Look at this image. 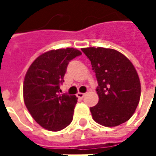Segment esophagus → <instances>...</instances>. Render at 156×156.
I'll return each instance as SVG.
<instances>
[{
  "label": "esophagus",
  "instance_id": "34e87169",
  "mask_svg": "<svg viewBox=\"0 0 156 156\" xmlns=\"http://www.w3.org/2000/svg\"><path fill=\"white\" fill-rule=\"evenodd\" d=\"M85 94H83V93H78V94H77V97L79 98H83Z\"/></svg>",
  "mask_w": 156,
  "mask_h": 156
}]
</instances>
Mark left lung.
Masks as SVG:
<instances>
[{"label": "left lung", "instance_id": "left-lung-1", "mask_svg": "<svg viewBox=\"0 0 156 156\" xmlns=\"http://www.w3.org/2000/svg\"><path fill=\"white\" fill-rule=\"evenodd\" d=\"M91 62L98 86L99 100L90 108L95 122L115 127L129 120L140 98V81L134 65L115 49L82 48Z\"/></svg>", "mask_w": 156, "mask_h": 156}]
</instances>
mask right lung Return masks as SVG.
<instances>
[{"label": "right lung", "mask_w": 156, "mask_h": 156, "mask_svg": "<svg viewBox=\"0 0 156 156\" xmlns=\"http://www.w3.org/2000/svg\"><path fill=\"white\" fill-rule=\"evenodd\" d=\"M82 52L76 48L51 50L39 56L29 67L23 83L26 107L34 120L48 130L59 131L73 120L78 98L60 94V84L69 62Z\"/></svg>", "instance_id": "add662e5"}]
</instances>
